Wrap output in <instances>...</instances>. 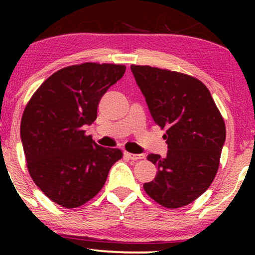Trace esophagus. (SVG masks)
Wrapping results in <instances>:
<instances>
[{
	"instance_id": "1",
	"label": "esophagus",
	"mask_w": 255,
	"mask_h": 255,
	"mask_svg": "<svg viewBox=\"0 0 255 255\" xmlns=\"http://www.w3.org/2000/svg\"><path fill=\"white\" fill-rule=\"evenodd\" d=\"M125 156L127 158H128L130 160H133V161H135V160H140V159H144V154H133V153H128L127 152L125 153Z\"/></svg>"
}]
</instances>
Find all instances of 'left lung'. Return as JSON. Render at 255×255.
Wrapping results in <instances>:
<instances>
[{"mask_svg": "<svg viewBox=\"0 0 255 255\" xmlns=\"http://www.w3.org/2000/svg\"><path fill=\"white\" fill-rule=\"evenodd\" d=\"M155 124L166 128V158L148 154L158 167L144 184L152 200L168 209L200 197L217 174L225 142V123L210 92L194 76L151 66L131 65Z\"/></svg>", "mask_w": 255, "mask_h": 255, "instance_id": "obj_1", "label": "left lung"}]
</instances>
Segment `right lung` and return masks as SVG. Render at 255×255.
I'll return each mask as SVG.
<instances>
[{
    "instance_id": "obj_1",
    "label": "right lung",
    "mask_w": 255,
    "mask_h": 255,
    "mask_svg": "<svg viewBox=\"0 0 255 255\" xmlns=\"http://www.w3.org/2000/svg\"><path fill=\"white\" fill-rule=\"evenodd\" d=\"M124 65L85 62L59 69L36 90L20 122V139L30 176L61 207H81L106 183L122 159L86 135L83 125L97 117L100 100L125 73Z\"/></svg>"
}]
</instances>
